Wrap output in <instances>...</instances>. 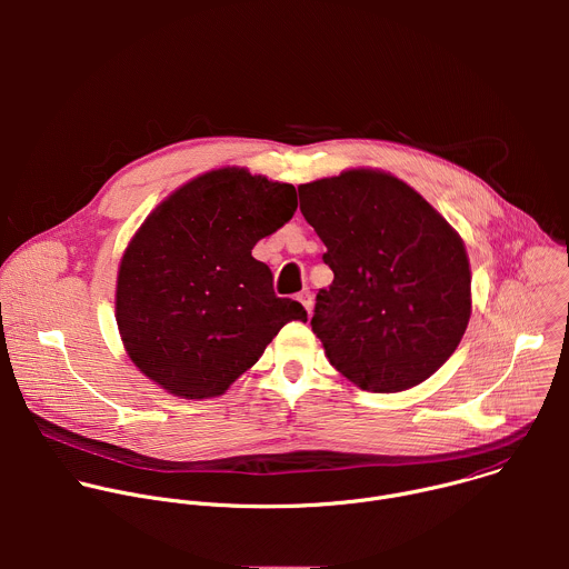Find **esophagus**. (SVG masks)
Returning a JSON list of instances; mask_svg holds the SVG:
<instances>
[{"instance_id": "1", "label": "esophagus", "mask_w": 569, "mask_h": 569, "mask_svg": "<svg viewBox=\"0 0 569 569\" xmlns=\"http://www.w3.org/2000/svg\"><path fill=\"white\" fill-rule=\"evenodd\" d=\"M297 299L303 303V308L308 310V315L312 312V292L310 290H301L299 295H297Z\"/></svg>"}]
</instances>
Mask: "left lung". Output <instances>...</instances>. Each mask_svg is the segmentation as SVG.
<instances>
[{
	"instance_id": "1",
	"label": "left lung",
	"mask_w": 569,
	"mask_h": 569,
	"mask_svg": "<svg viewBox=\"0 0 569 569\" xmlns=\"http://www.w3.org/2000/svg\"><path fill=\"white\" fill-rule=\"evenodd\" d=\"M299 202L336 274L317 292L310 319L331 365L380 393L430 378L470 319V268L457 231L412 187L380 171L301 184Z\"/></svg>"
}]
</instances>
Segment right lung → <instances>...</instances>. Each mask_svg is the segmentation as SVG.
I'll list each match as a JSON object with an SVG mask.
<instances>
[{
	"instance_id": "obj_1",
	"label": "right lung",
	"mask_w": 569,
	"mask_h": 569,
	"mask_svg": "<svg viewBox=\"0 0 569 569\" xmlns=\"http://www.w3.org/2000/svg\"><path fill=\"white\" fill-rule=\"evenodd\" d=\"M297 209L292 184L242 169L204 173L134 233L117 279V323L130 360L182 398L220 396L306 308L274 295L257 242Z\"/></svg>"
}]
</instances>
